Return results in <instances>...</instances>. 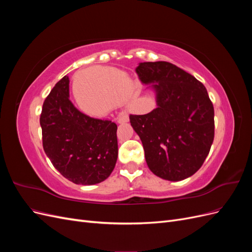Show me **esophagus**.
<instances>
[{"instance_id":"1","label":"esophagus","mask_w":252,"mask_h":252,"mask_svg":"<svg viewBox=\"0 0 252 252\" xmlns=\"http://www.w3.org/2000/svg\"><path fill=\"white\" fill-rule=\"evenodd\" d=\"M117 120L120 124H123V123H127V122L129 121V118L127 114H119Z\"/></svg>"}]
</instances>
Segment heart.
Returning a JSON list of instances; mask_svg holds the SVG:
<instances>
[{
  "mask_svg": "<svg viewBox=\"0 0 252 252\" xmlns=\"http://www.w3.org/2000/svg\"><path fill=\"white\" fill-rule=\"evenodd\" d=\"M132 89L133 83L125 73L117 69H101L96 71L94 81L78 83L77 102L83 111L94 116H103L113 105L123 102L132 110Z\"/></svg>",
  "mask_w": 252,
  "mask_h": 252,
  "instance_id": "obj_1",
  "label": "heart"
}]
</instances>
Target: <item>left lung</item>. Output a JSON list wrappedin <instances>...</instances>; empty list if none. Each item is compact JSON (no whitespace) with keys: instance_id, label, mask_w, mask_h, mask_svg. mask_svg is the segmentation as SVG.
<instances>
[{"instance_id":"8db88e82","label":"left lung","mask_w":252,"mask_h":252,"mask_svg":"<svg viewBox=\"0 0 252 252\" xmlns=\"http://www.w3.org/2000/svg\"><path fill=\"white\" fill-rule=\"evenodd\" d=\"M140 81L154 90L157 108L130 114L148 168L167 181H182L201 168L215 138V109L207 90L193 75L168 62H144Z\"/></svg>"}]
</instances>
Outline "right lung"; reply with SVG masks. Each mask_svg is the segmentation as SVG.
<instances>
[{
	"instance_id": "1",
	"label": "right lung",
	"mask_w": 252,
	"mask_h": 252,
	"mask_svg": "<svg viewBox=\"0 0 252 252\" xmlns=\"http://www.w3.org/2000/svg\"><path fill=\"white\" fill-rule=\"evenodd\" d=\"M40 124L45 154L64 178L74 184L94 185L111 174L118 159V126L75 108L67 75L44 101Z\"/></svg>"
}]
</instances>
